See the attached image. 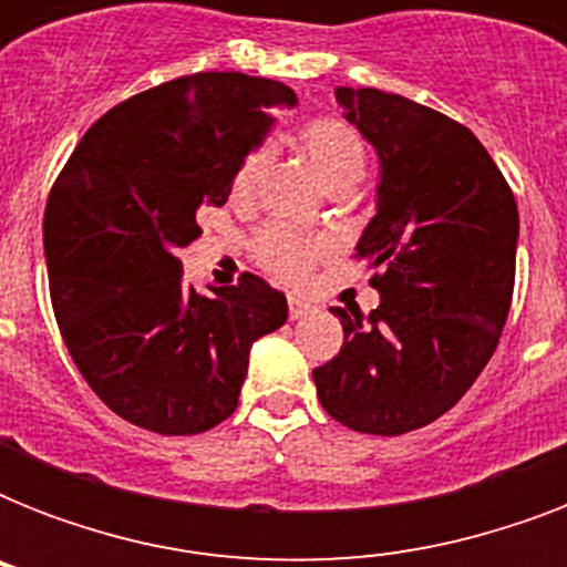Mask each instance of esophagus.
<instances>
[{
  "instance_id": "34e87169",
  "label": "esophagus",
  "mask_w": 567,
  "mask_h": 567,
  "mask_svg": "<svg viewBox=\"0 0 567 567\" xmlns=\"http://www.w3.org/2000/svg\"><path fill=\"white\" fill-rule=\"evenodd\" d=\"M309 311H311L309 302L300 300V297H288V318L300 320V318H306Z\"/></svg>"
}]
</instances>
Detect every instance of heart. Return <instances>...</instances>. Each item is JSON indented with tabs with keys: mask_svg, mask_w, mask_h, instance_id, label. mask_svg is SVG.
Instances as JSON below:
<instances>
[{
	"mask_svg": "<svg viewBox=\"0 0 567 567\" xmlns=\"http://www.w3.org/2000/svg\"><path fill=\"white\" fill-rule=\"evenodd\" d=\"M300 146L309 155L320 179L327 182L329 190L353 188L355 182L364 176L368 153L359 132L341 117H315L300 126ZM270 164V146H256L249 150L231 176V194L249 196L258 188V182L265 176ZM258 261L282 276L285 282H300L311 270V265L323 256V240L300 235L288 226H267L256 238Z\"/></svg>",
	"mask_w": 567,
	"mask_h": 567,
	"instance_id": "heart-1",
	"label": "heart"
}]
</instances>
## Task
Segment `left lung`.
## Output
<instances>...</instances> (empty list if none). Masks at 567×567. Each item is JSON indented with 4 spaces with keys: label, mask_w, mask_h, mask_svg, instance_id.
<instances>
[{
    "label": "left lung",
    "mask_w": 567,
    "mask_h": 567,
    "mask_svg": "<svg viewBox=\"0 0 567 567\" xmlns=\"http://www.w3.org/2000/svg\"><path fill=\"white\" fill-rule=\"evenodd\" d=\"M377 150V214L359 258L379 306L332 315L341 353L315 368L320 405L368 435L421 430L465 396L501 341L515 288L518 205L485 146L456 120L377 87H336Z\"/></svg>",
    "instance_id": "left-lung-1"
}]
</instances>
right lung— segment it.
I'll list each match as a JSON object with an SVG mask.
<instances>
[{
  "instance_id": "obj_1",
  "label": "right lung",
  "mask_w": 567,
  "mask_h": 567,
  "mask_svg": "<svg viewBox=\"0 0 567 567\" xmlns=\"http://www.w3.org/2000/svg\"><path fill=\"white\" fill-rule=\"evenodd\" d=\"M297 93L274 79L196 73L120 102L93 123L49 190L43 249L64 344L123 421L196 435L226 421L258 338L288 320L265 279L196 293L176 249L203 235L240 158Z\"/></svg>"
}]
</instances>
